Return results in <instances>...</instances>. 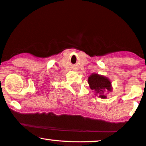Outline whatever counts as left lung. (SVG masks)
Listing matches in <instances>:
<instances>
[{"label":"left lung","instance_id":"1","mask_svg":"<svg viewBox=\"0 0 146 146\" xmlns=\"http://www.w3.org/2000/svg\"><path fill=\"white\" fill-rule=\"evenodd\" d=\"M88 82L90 89L95 92V95H98L100 98H106L107 94L113 90L110 80L103 75L92 73L88 78Z\"/></svg>","mask_w":146,"mask_h":146}]
</instances>
